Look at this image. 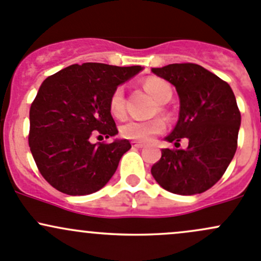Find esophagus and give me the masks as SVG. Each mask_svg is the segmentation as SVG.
<instances>
[{
	"label": "esophagus",
	"instance_id": "obj_1",
	"mask_svg": "<svg viewBox=\"0 0 261 261\" xmlns=\"http://www.w3.org/2000/svg\"><path fill=\"white\" fill-rule=\"evenodd\" d=\"M131 146H133V147H136V149H141V147H144L145 145H144V144H141V142L133 141V142H131Z\"/></svg>",
	"mask_w": 261,
	"mask_h": 261
}]
</instances>
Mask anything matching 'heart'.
Segmentation results:
<instances>
[{"instance_id":"heart-1","label":"heart","mask_w":261,"mask_h":261,"mask_svg":"<svg viewBox=\"0 0 261 261\" xmlns=\"http://www.w3.org/2000/svg\"><path fill=\"white\" fill-rule=\"evenodd\" d=\"M144 87L149 91L156 101L160 103H165L171 98V86L165 80L159 77H150L144 82ZM109 110L111 115L116 119H123L126 115L125 106V90L123 86H117L112 91L109 100ZM166 123L160 117L140 121V120H128L120 128V133L125 139L134 140V141L147 142L151 141L155 136L160 135L165 131Z\"/></svg>"}]
</instances>
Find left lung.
<instances>
[{"instance_id": "1", "label": "left lung", "mask_w": 261, "mask_h": 261, "mask_svg": "<svg viewBox=\"0 0 261 261\" xmlns=\"http://www.w3.org/2000/svg\"><path fill=\"white\" fill-rule=\"evenodd\" d=\"M151 71L174 85L180 98L179 121L166 140L176 147L181 139L189 140L185 150H161L152 176L177 195L204 193L221 179L237 151L241 116L234 92L227 82L196 64Z\"/></svg>"}]
</instances>
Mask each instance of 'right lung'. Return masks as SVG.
<instances>
[{"label": "right lung", "instance_id": "add662e5", "mask_svg": "<svg viewBox=\"0 0 261 261\" xmlns=\"http://www.w3.org/2000/svg\"><path fill=\"white\" fill-rule=\"evenodd\" d=\"M141 66L119 67L97 62L71 65L48 76L30 108L29 145L38 171L56 190L89 195L108 184L128 140L91 144L98 134L116 135L109 110L112 91Z\"/></svg>", "mask_w": 261, "mask_h": 261}]
</instances>
